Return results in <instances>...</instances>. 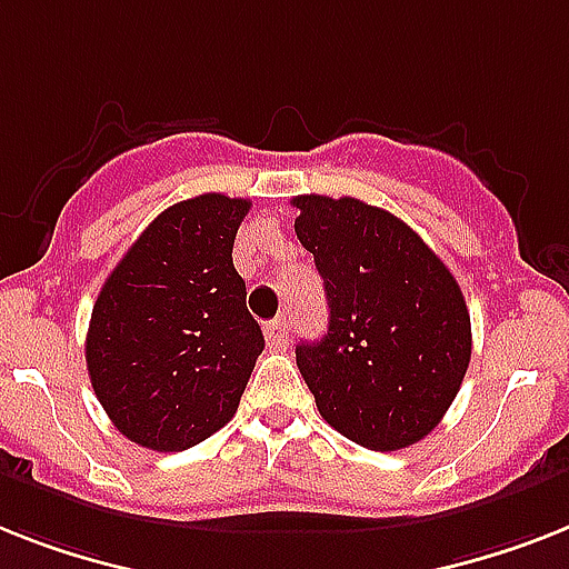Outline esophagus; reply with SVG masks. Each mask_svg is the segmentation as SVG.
Segmentation results:
<instances>
[{
  "label": "esophagus",
  "instance_id": "esophagus-1",
  "mask_svg": "<svg viewBox=\"0 0 569 569\" xmlns=\"http://www.w3.org/2000/svg\"><path fill=\"white\" fill-rule=\"evenodd\" d=\"M264 337H267V346H270V349H281V346H288V340H290L288 319H273V322H267Z\"/></svg>",
  "mask_w": 569,
  "mask_h": 569
}]
</instances>
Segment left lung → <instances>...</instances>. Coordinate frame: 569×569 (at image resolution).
<instances>
[{
	"label": "left lung",
	"instance_id": "1",
	"mask_svg": "<svg viewBox=\"0 0 569 569\" xmlns=\"http://www.w3.org/2000/svg\"><path fill=\"white\" fill-rule=\"evenodd\" d=\"M293 229L313 252L328 335L296 346L319 416L346 439L398 450L425 439L471 360V317L457 279L419 232L358 197H293Z\"/></svg>",
	"mask_w": 569,
	"mask_h": 569
}]
</instances>
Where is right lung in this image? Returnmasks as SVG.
I'll use <instances>...</instances> for the list:
<instances>
[{
	"mask_svg": "<svg viewBox=\"0 0 569 569\" xmlns=\"http://www.w3.org/2000/svg\"><path fill=\"white\" fill-rule=\"evenodd\" d=\"M250 200L200 194L153 218L98 293L87 369L119 433L173 453L218 433L264 351L232 243Z\"/></svg>",
	"mask_w": 569,
	"mask_h": 569,
	"instance_id": "1",
	"label": "right lung"
}]
</instances>
